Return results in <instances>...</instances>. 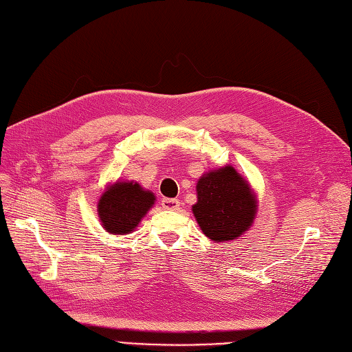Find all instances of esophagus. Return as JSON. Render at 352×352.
Wrapping results in <instances>:
<instances>
[{"mask_svg": "<svg viewBox=\"0 0 352 352\" xmlns=\"http://www.w3.org/2000/svg\"><path fill=\"white\" fill-rule=\"evenodd\" d=\"M161 205H162L164 210L176 211V210H179V206H181V202H179L177 199H162Z\"/></svg>", "mask_w": 352, "mask_h": 352, "instance_id": "34e87169", "label": "esophagus"}]
</instances>
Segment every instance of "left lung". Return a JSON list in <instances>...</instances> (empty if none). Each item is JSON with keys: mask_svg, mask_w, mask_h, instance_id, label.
Segmentation results:
<instances>
[{"mask_svg": "<svg viewBox=\"0 0 352 352\" xmlns=\"http://www.w3.org/2000/svg\"><path fill=\"white\" fill-rule=\"evenodd\" d=\"M197 204L192 214L212 241L239 239L252 226L256 197L248 181L232 166L208 171L197 181Z\"/></svg>", "mask_w": 352, "mask_h": 352, "instance_id": "1", "label": "left lung"}]
</instances>
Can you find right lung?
I'll return each mask as SVG.
<instances>
[{"mask_svg": "<svg viewBox=\"0 0 352 352\" xmlns=\"http://www.w3.org/2000/svg\"><path fill=\"white\" fill-rule=\"evenodd\" d=\"M155 195L136 182H116L98 199L97 211L106 232L124 235L135 231L141 219L155 205Z\"/></svg>", "mask_w": 352, "mask_h": 352, "instance_id": "add662e5", "label": "right lung"}]
</instances>
